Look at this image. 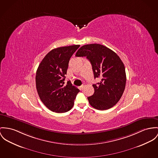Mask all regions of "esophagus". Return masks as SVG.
<instances>
[{
	"label": "esophagus",
	"mask_w": 158,
	"mask_h": 158,
	"mask_svg": "<svg viewBox=\"0 0 158 158\" xmlns=\"http://www.w3.org/2000/svg\"><path fill=\"white\" fill-rule=\"evenodd\" d=\"M84 87H85V85H82L80 86V88H81V89H83Z\"/></svg>",
	"instance_id": "1"
}]
</instances>
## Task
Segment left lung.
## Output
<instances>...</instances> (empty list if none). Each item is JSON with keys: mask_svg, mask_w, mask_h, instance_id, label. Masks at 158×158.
Returning a JSON list of instances; mask_svg holds the SVG:
<instances>
[{"mask_svg": "<svg viewBox=\"0 0 158 158\" xmlns=\"http://www.w3.org/2000/svg\"><path fill=\"white\" fill-rule=\"evenodd\" d=\"M76 56H86L92 65L94 78L101 81L93 85L94 93L88 97L89 104L98 110L111 108L120 100L125 89V67L120 57L112 50L99 44L82 46Z\"/></svg>", "mask_w": 158, "mask_h": 158, "instance_id": "1", "label": "left lung"}]
</instances>
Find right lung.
Masks as SVG:
<instances>
[{"label": "right lung", "mask_w": 158, "mask_h": 158, "mask_svg": "<svg viewBox=\"0 0 158 158\" xmlns=\"http://www.w3.org/2000/svg\"><path fill=\"white\" fill-rule=\"evenodd\" d=\"M79 46L73 45L52 50L38 67L35 82L38 96L53 112L62 113L70 110L80 91L70 81L64 85L70 59Z\"/></svg>", "instance_id": "1"}]
</instances>
